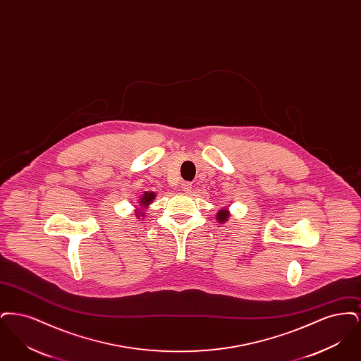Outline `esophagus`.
<instances>
[{"label": "esophagus", "instance_id": "1", "mask_svg": "<svg viewBox=\"0 0 361 361\" xmlns=\"http://www.w3.org/2000/svg\"><path fill=\"white\" fill-rule=\"evenodd\" d=\"M181 188L184 192H190V189H192V184L190 183H187V181H184V183H181Z\"/></svg>", "mask_w": 361, "mask_h": 361}]
</instances>
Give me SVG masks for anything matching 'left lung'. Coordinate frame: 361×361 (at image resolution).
Returning a JSON list of instances; mask_svg holds the SVG:
<instances>
[{
  "instance_id": "left-lung-1",
  "label": "left lung",
  "mask_w": 361,
  "mask_h": 361,
  "mask_svg": "<svg viewBox=\"0 0 361 361\" xmlns=\"http://www.w3.org/2000/svg\"><path fill=\"white\" fill-rule=\"evenodd\" d=\"M228 218H230V211L227 209V207H222V208L218 209V212H216V221H218L219 224H226V222L228 221Z\"/></svg>"
}]
</instances>
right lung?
<instances>
[{
  "instance_id": "obj_1",
  "label": "right lung",
  "mask_w": 361,
  "mask_h": 361,
  "mask_svg": "<svg viewBox=\"0 0 361 361\" xmlns=\"http://www.w3.org/2000/svg\"><path fill=\"white\" fill-rule=\"evenodd\" d=\"M155 196H157V193L155 192H143V195L139 197V200H137V204H139V208L140 209H137V212H135V215L137 216V219H142V218H145V214L142 212L143 209H146L147 207L150 206L152 203H153V200L155 199Z\"/></svg>"
}]
</instances>
